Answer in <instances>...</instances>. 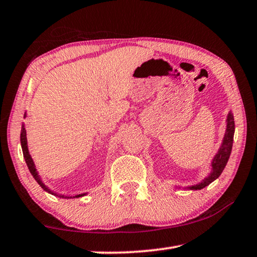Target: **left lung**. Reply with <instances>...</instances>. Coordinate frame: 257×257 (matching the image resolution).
<instances>
[{
  "label": "left lung",
  "mask_w": 257,
  "mask_h": 257,
  "mask_svg": "<svg viewBox=\"0 0 257 257\" xmlns=\"http://www.w3.org/2000/svg\"><path fill=\"white\" fill-rule=\"evenodd\" d=\"M233 134H234V121H233V115L231 112L228 114L227 119V130H225V135L222 142V145H221L219 152H217L214 159L212 161V172L210 176L205 178L201 184L195 185L189 187L190 189H202L207 185H210L212 181H214L216 178H219L221 173H222L223 169L227 165V162L229 160V156L231 154L232 150V142H233Z\"/></svg>",
  "instance_id": "1"
}]
</instances>
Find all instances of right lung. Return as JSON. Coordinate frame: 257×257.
Segmentation results:
<instances>
[{"label": "right lung", "instance_id": "obj_1", "mask_svg": "<svg viewBox=\"0 0 257 257\" xmlns=\"http://www.w3.org/2000/svg\"><path fill=\"white\" fill-rule=\"evenodd\" d=\"M20 142H21V149H23V153H24L25 161H26V163H27V167H28V169H29L30 173H32L33 177L35 178V180H36V181L38 182V185H40L43 189L46 190L47 193H51V194H53V195H56V194H54V193H52V191H51L49 188H47V187H46L44 184H43V181L41 180L40 176H38V173H37V171H36V168H35L34 161H33V159H32V156H30V154H29V151H28V146H27V137H26V129H25V127L21 128ZM84 195H85V194H80V195H76V196H67V197H68V198H72V197H80V196H84ZM60 197H64V196L62 195V196H60Z\"/></svg>", "mask_w": 257, "mask_h": 257}]
</instances>
